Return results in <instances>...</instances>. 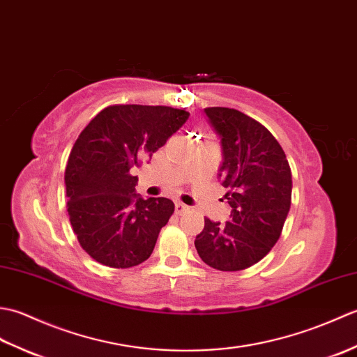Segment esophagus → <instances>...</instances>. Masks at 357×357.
Returning a JSON list of instances; mask_svg holds the SVG:
<instances>
[{
	"label": "esophagus",
	"instance_id": "34e87169",
	"mask_svg": "<svg viewBox=\"0 0 357 357\" xmlns=\"http://www.w3.org/2000/svg\"><path fill=\"white\" fill-rule=\"evenodd\" d=\"M174 210H176L178 215H184L188 211V207L183 202H176V204H174Z\"/></svg>",
	"mask_w": 357,
	"mask_h": 357
}]
</instances>
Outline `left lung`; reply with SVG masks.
Returning <instances> with one entry per match:
<instances>
[{
    "instance_id": "left-lung-1",
    "label": "left lung",
    "mask_w": 357,
    "mask_h": 357,
    "mask_svg": "<svg viewBox=\"0 0 357 357\" xmlns=\"http://www.w3.org/2000/svg\"><path fill=\"white\" fill-rule=\"evenodd\" d=\"M206 115L222 144L219 176L229 188L230 221L204 219L195 247L211 268L239 271L267 256L276 244L291 206V170L280 144L245 113L207 107Z\"/></svg>"
}]
</instances>
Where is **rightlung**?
I'll list each match as a JSON object with an SVG mask.
<instances>
[{
  "label": "right lung",
  "instance_id": "obj_1",
  "mask_svg": "<svg viewBox=\"0 0 357 357\" xmlns=\"http://www.w3.org/2000/svg\"><path fill=\"white\" fill-rule=\"evenodd\" d=\"M190 113L167 105L115 104L75 141L66 165L67 211L82 250L110 268L147 261L174 204L139 198L133 169L162 147Z\"/></svg>",
  "mask_w": 357,
  "mask_h": 357
}]
</instances>
